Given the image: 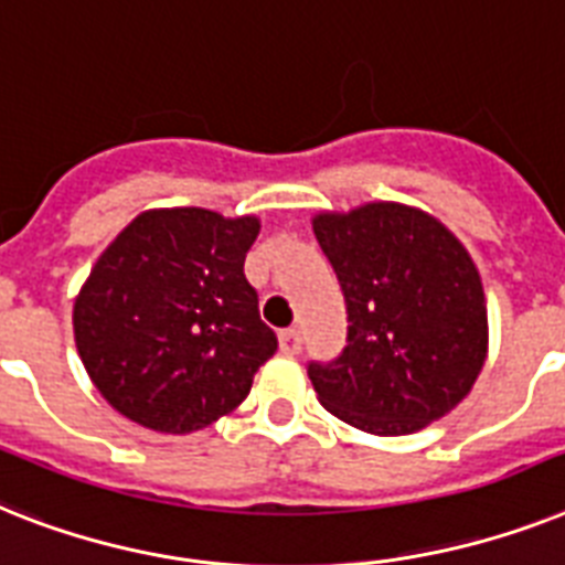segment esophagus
I'll list each match as a JSON object with an SVG mask.
<instances>
[{
	"mask_svg": "<svg viewBox=\"0 0 565 565\" xmlns=\"http://www.w3.org/2000/svg\"><path fill=\"white\" fill-rule=\"evenodd\" d=\"M278 345H281V351L287 356H296L298 351H301V330L296 328H287L278 333Z\"/></svg>",
	"mask_w": 565,
	"mask_h": 565,
	"instance_id": "obj_1",
	"label": "esophagus"
}]
</instances>
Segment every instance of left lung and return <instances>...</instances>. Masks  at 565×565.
Masks as SVG:
<instances>
[{"label": "left lung", "mask_w": 565, "mask_h": 565, "mask_svg": "<svg viewBox=\"0 0 565 565\" xmlns=\"http://www.w3.org/2000/svg\"><path fill=\"white\" fill-rule=\"evenodd\" d=\"M313 232L348 305L342 356L307 369L319 403L371 435L456 409L488 360V301L461 241L403 203L322 211Z\"/></svg>", "instance_id": "1"}]
</instances>
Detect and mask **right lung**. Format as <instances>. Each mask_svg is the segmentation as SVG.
Instances as JSON below:
<instances>
[{
  "mask_svg": "<svg viewBox=\"0 0 565 565\" xmlns=\"http://www.w3.org/2000/svg\"><path fill=\"white\" fill-rule=\"evenodd\" d=\"M255 214L150 209L100 252L75 298L77 354L132 424L188 435L235 412L278 339L243 275Z\"/></svg>",
  "mask_w": 565,
  "mask_h": 565,
  "instance_id": "right-lung-1",
  "label": "right lung"
}]
</instances>
